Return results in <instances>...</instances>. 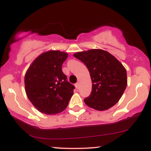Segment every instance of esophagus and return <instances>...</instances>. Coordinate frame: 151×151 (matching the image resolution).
<instances>
[{"label": "esophagus", "instance_id": "obj_1", "mask_svg": "<svg viewBox=\"0 0 151 151\" xmlns=\"http://www.w3.org/2000/svg\"><path fill=\"white\" fill-rule=\"evenodd\" d=\"M75 87L77 88V89H79V83H76V84H75Z\"/></svg>", "mask_w": 151, "mask_h": 151}]
</instances>
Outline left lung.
<instances>
[{
    "label": "left lung",
    "instance_id": "left-lung-1",
    "mask_svg": "<svg viewBox=\"0 0 151 151\" xmlns=\"http://www.w3.org/2000/svg\"><path fill=\"white\" fill-rule=\"evenodd\" d=\"M73 55L86 66L92 82L91 93L84 99V103L97 111L114 106L127 86L124 65L111 54L101 49L78 52Z\"/></svg>",
    "mask_w": 151,
    "mask_h": 151
}]
</instances>
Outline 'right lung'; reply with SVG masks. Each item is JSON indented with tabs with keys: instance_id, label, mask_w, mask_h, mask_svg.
I'll list each match as a JSON object with an SVG mask.
<instances>
[{
	"instance_id": "1",
	"label": "right lung",
	"mask_w": 151,
	"mask_h": 151,
	"mask_svg": "<svg viewBox=\"0 0 151 151\" xmlns=\"http://www.w3.org/2000/svg\"><path fill=\"white\" fill-rule=\"evenodd\" d=\"M67 57L65 52L48 50L35 59L26 72V94L41 113L51 115L63 111L73 95L74 86L62 70Z\"/></svg>"
}]
</instances>
